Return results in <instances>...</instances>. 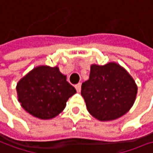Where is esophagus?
I'll use <instances>...</instances> for the list:
<instances>
[{"mask_svg": "<svg viewBox=\"0 0 153 153\" xmlns=\"http://www.w3.org/2000/svg\"><path fill=\"white\" fill-rule=\"evenodd\" d=\"M75 88H76L77 91H78V92H79V91H80V90H81V84L80 83L77 84L76 85H75Z\"/></svg>", "mask_w": 153, "mask_h": 153, "instance_id": "1", "label": "esophagus"}]
</instances>
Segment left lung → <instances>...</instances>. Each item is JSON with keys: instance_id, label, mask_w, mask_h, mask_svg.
Returning <instances> with one entry per match:
<instances>
[{"instance_id": "1", "label": "left lung", "mask_w": 153, "mask_h": 153, "mask_svg": "<svg viewBox=\"0 0 153 153\" xmlns=\"http://www.w3.org/2000/svg\"><path fill=\"white\" fill-rule=\"evenodd\" d=\"M137 85L130 74L115 62L91 65L81 95L87 110L99 121L115 120L126 114L135 101Z\"/></svg>"}]
</instances>
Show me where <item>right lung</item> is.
<instances>
[{
  "label": "right lung",
  "instance_id": "1",
  "mask_svg": "<svg viewBox=\"0 0 153 153\" xmlns=\"http://www.w3.org/2000/svg\"><path fill=\"white\" fill-rule=\"evenodd\" d=\"M18 98L28 113L40 119H51L66 107L76 93L57 67L40 66L30 71L17 84Z\"/></svg>",
  "mask_w": 153,
  "mask_h": 153
}]
</instances>
